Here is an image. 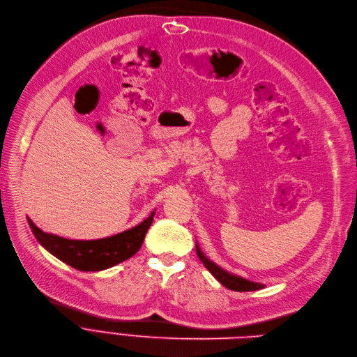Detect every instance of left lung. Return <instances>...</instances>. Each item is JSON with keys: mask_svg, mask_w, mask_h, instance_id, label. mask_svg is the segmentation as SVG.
Here are the masks:
<instances>
[{"mask_svg": "<svg viewBox=\"0 0 357 357\" xmlns=\"http://www.w3.org/2000/svg\"><path fill=\"white\" fill-rule=\"evenodd\" d=\"M197 253L201 259V262L204 264V266L218 279V282H220L225 287H228L231 290H236V291H250V290H259L264 289L265 284L264 283H257V282H252L249 279H245L242 276L234 275L228 271H225L223 268H220L219 265H216L215 262H212L211 259L201 250L198 242H197Z\"/></svg>", "mask_w": 357, "mask_h": 357, "instance_id": "8db88e82", "label": "left lung"}]
</instances>
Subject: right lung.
<instances>
[{
	"label": "right lung",
	"instance_id": "1",
	"mask_svg": "<svg viewBox=\"0 0 357 357\" xmlns=\"http://www.w3.org/2000/svg\"><path fill=\"white\" fill-rule=\"evenodd\" d=\"M153 215L155 211H152L151 215L139 225L132 226L131 229L92 241L67 239L54 234H47L36 226L29 218H26V220L40 245L58 257L59 261L82 272H98L126 261L141 249L145 235L153 220Z\"/></svg>",
	"mask_w": 357,
	"mask_h": 357
}]
</instances>
